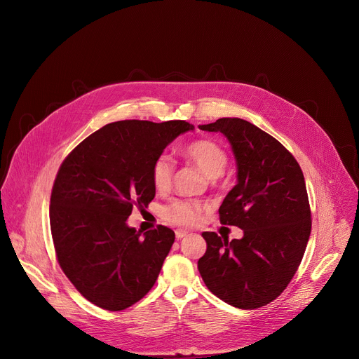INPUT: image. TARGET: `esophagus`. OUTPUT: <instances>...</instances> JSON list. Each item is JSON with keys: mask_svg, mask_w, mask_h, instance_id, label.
<instances>
[{"mask_svg": "<svg viewBox=\"0 0 359 359\" xmlns=\"http://www.w3.org/2000/svg\"><path fill=\"white\" fill-rule=\"evenodd\" d=\"M187 233H189V231H186V230H176V238H177V240H180V238L186 237V236H187Z\"/></svg>", "mask_w": 359, "mask_h": 359, "instance_id": "esophagus-1", "label": "esophagus"}]
</instances>
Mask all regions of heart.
I'll return each instance as SVG.
<instances>
[{
    "instance_id": "obj_1",
    "label": "heart",
    "mask_w": 359,
    "mask_h": 359,
    "mask_svg": "<svg viewBox=\"0 0 359 359\" xmlns=\"http://www.w3.org/2000/svg\"><path fill=\"white\" fill-rule=\"evenodd\" d=\"M183 155L201 169L210 179L219 177L229 162L226 150L210 139H200L189 143ZM175 162L169 155H161L153 162L151 180L156 190L165 191L172 184ZM209 210V204L197 200H176L163 210V217L176 226H194L200 222L201 216Z\"/></svg>"
}]
</instances>
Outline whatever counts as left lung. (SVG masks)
<instances>
[{"mask_svg":"<svg viewBox=\"0 0 359 359\" xmlns=\"http://www.w3.org/2000/svg\"><path fill=\"white\" fill-rule=\"evenodd\" d=\"M223 133L237 165V184L219 209L220 223L237 226L231 241L204 231L208 248L197 262L206 287L224 302L254 310L276 299L294 277L311 233L302 170L271 135L240 118L198 125Z\"/></svg>","mask_w":359,"mask_h":359,"instance_id":"left-lung-1","label":"left lung"}]
</instances>
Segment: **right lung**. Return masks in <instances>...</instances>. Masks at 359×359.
Segmentation results:
<instances>
[{"label": "right lung", "mask_w": 359, "mask_h": 359, "mask_svg": "<svg viewBox=\"0 0 359 359\" xmlns=\"http://www.w3.org/2000/svg\"><path fill=\"white\" fill-rule=\"evenodd\" d=\"M193 129L184 121L108 123L61 165L49 208L58 263L100 309L122 311L155 285L175 231L165 226L136 231L126 222L133 206L147 208L155 197L153 162Z\"/></svg>", "instance_id": "add662e5"}]
</instances>
